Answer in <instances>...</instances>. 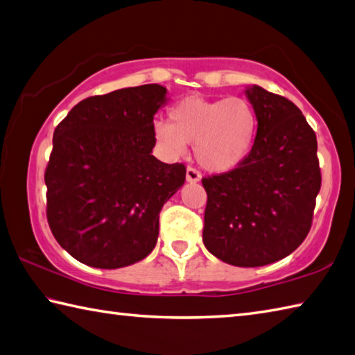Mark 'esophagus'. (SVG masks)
Instances as JSON below:
<instances>
[{"label": "esophagus", "instance_id": "obj_1", "mask_svg": "<svg viewBox=\"0 0 355 355\" xmlns=\"http://www.w3.org/2000/svg\"><path fill=\"white\" fill-rule=\"evenodd\" d=\"M200 178H202V175H200V172L196 171L194 167H188L186 169V182L188 183H198Z\"/></svg>", "mask_w": 355, "mask_h": 355}]
</instances>
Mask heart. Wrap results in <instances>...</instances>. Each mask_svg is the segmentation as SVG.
Returning <instances> with one entry per match:
<instances>
[{"instance_id":"obj_1","label":"heart","mask_w":355,"mask_h":355,"mask_svg":"<svg viewBox=\"0 0 355 355\" xmlns=\"http://www.w3.org/2000/svg\"><path fill=\"white\" fill-rule=\"evenodd\" d=\"M171 122L157 121L153 137L166 155L182 157L196 144L203 169L225 173L248 158L257 133V113L243 98L206 99L188 96L171 108Z\"/></svg>"}]
</instances>
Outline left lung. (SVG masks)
<instances>
[{"instance_id":"1","label":"left lung","mask_w":355,"mask_h":355,"mask_svg":"<svg viewBox=\"0 0 355 355\" xmlns=\"http://www.w3.org/2000/svg\"><path fill=\"white\" fill-rule=\"evenodd\" d=\"M257 113L248 158L234 171L203 178L208 194L203 243L236 267L284 259L311 230L321 188L317 137L292 101L250 85Z\"/></svg>"}]
</instances>
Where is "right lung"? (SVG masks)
I'll use <instances>...</instances> for the list:
<instances>
[{"label": "right lung", "mask_w": 355, "mask_h": 355, "mask_svg": "<svg viewBox=\"0 0 355 355\" xmlns=\"http://www.w3.org/2000/svg\"><path fill=\"white\" fill-rule=\"evenodd\" d=\"M167 101L158 83L121 88L80 101L54 130L48 223L85 266L127 267L155 248L159 211L186 180L183 164L152 155L153 116Z\"/></svg>", "instance_id": "add662e5"}]
</instances>
